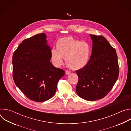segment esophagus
Listing matches in <instances>:
<instances>
[{
    "label": "esophagus",
    "mask_w": 131,
    "mask_h": 131,
    "mask_svg": "<svg viewBox=\"0 0 131 131\" xmlns=\"http://www.w3.org/2000/svg\"><path fill=\"white\" fill-rule=\"evenodd\" d=\"M65 73H66V74H70V71H69V70H66L65 71Z\"/></svg>",
    "instance_id": "34e87169"
}]
</instances>
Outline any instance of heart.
Segmentation results:
<instances>
[{
  "instance_id": "obj_1",
  "label": "heart",
  "mask_w": 131,
  "mask_h": 131,
  "mask_svg": "<svg viewBox=\"0 0 131 131\" xmlns=\"http://www.w3.org/2000/svg\"><path fill=\"white\" fill-rule=\"evenodd\" d=\"M91 52V47L88 43L68 37L58 40L57 49L51 50V57L56 66H61L64 63V58H66V64L69 68L78 70L88 64Z\"/></svg>"
}]
</instances>
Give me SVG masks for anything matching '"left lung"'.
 I'll return each instance as SVG.
<instances>
[{"instance_id": "left-lung-1", "label": "left lung", "mask_w": 131, "mask_h": 131, "mask_svg": "<svg viewBox=\"0 0 131 131\" xmlns=\"http://www.w3.org/2000/svg\"><path fill=\"white\" fill-rule=\"evenodd\" d=\"M92 54L88 64L76 71L77 94L89 101L102 99L113 89L119 73L117 54L103 36L90 35Z\"/></svg>"}]
</instances>
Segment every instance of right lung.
<instances>
[{
  "mask_svg": "<svg viewBox=\"0 0 131 131\" xmlns=\"http://www.w3.org/2000/svg\"><path fill=\"white\" fill-rule=\"evenodd\" d=\"M45 33L23 41L12 57L13 78L17 86L29 100L42 102L55 93L59 80L64 70L51 62V48Z\"/></svg>",
  "mask_w": 131,
  "mask_h": 131,
  "instance_id": "obj_1",
  "label": "right lung"
}]
</instances>
